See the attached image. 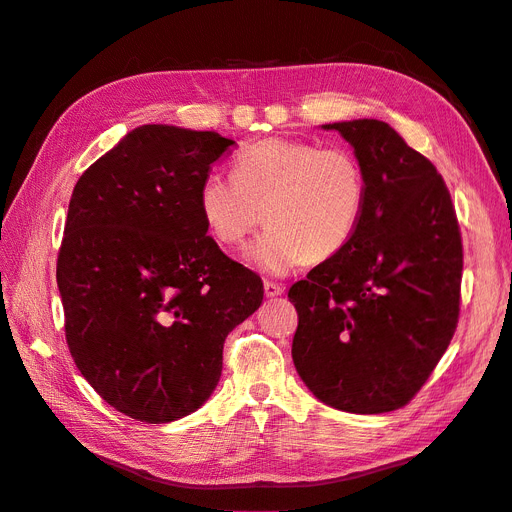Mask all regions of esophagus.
I'll use <instances>...</instances> for the list:
<instances>
[{"label": "esophagus", "instance_id": "1", "mask_svg": "<svg viewBox=\"0 0 512 512\" xmlns=\"http://www.w3.org/2000/svg\"><path fill=\"white\" fill-rule=\"evenodd\" d=\"M284 292V286L277 284V282H265V294L267 297H280V294Z\"/></svg>", "mask_w": 512, "mask_h": 512}]
</instances>
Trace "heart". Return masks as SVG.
Wrapping results in <instances>:
<instances>
[{"label":"heart","mask_w":512,"mask_h":512,"mask_svg":"<svg viewBox=\"0 0 512 512\" xmlns=\"http://www.w3.org/2000/svg\"><path fill=\"white\" fill-rule=\"evenodd\" d=\"M365 173L346 147L267 138L237 153L232 177L211 170L200 181L198 211L209 235L241 245L265 218L252 250L256 265L282 275L305 258L337 256L365 209Z\"/></svg>","instance_id":"1"}]
</instances>
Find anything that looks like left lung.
<instances>
[{
	"instance_id": "obj_1",
	"label": "left lung",
	"mask_w": 512,
	"mask_h": 512,
	"mask_svg": "<svg viewBox=\"0 0 512 512\" xmlns=\"http://www.w3.org/2000/svg\"><path fill=\"white\" fill-rule=\"evenodd\" d=\"M365 173L354 237L288 299L299 314L292 361L320 401L352 414L404 408L455 335L463 243L442 175L389 123H329Z\"/></svg>"
}]
</instances>
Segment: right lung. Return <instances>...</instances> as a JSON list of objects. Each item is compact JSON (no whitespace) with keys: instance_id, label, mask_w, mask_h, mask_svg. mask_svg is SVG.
<instances>
[{"instance_id":"right-lung-1","label":"right lung","mask_w":512,"mask_h":512,"mask_svg":"<svg viewBox=\"0 0 512 512\" xmlns=\"http://www.w3.org/2000/svg\"><path fill=\"white\" fill-rule=\"evenodd\" d=\"M235 143L141 126L76 181L57 286L66 344L115 410L170 423L209 399L226 335L262 303V280L228 258L198 211L200 181Z\"/></svg>"}]
</instances>
